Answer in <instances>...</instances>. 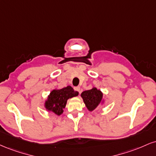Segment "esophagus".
<instances>
[{
  "label": "esophagus",
  "instance_id": "34e87169",
  "mask_svg": "<svg viewBox=\"0 0 156 156\" xmlns=\"http://www.w3.org/2000/svg\"><path fill=\"white\" fill-rule=\"evenodd\" d=\"M75 90L76 91H77V92H78V93H79V94H80V87H75Z\"/></svg>",
  "mask_w": 156,
  "mask_h": 156
}]
</instances>
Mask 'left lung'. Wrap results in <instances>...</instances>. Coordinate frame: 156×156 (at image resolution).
<instances>
[{"mask_svg": "<svg viewBox=\"0 0 156 156\" xmlns=\"http://www.w3.org/2000/svg\"><path fill=\"white\" fill-rule=\"evenodd\" d=\"M89 112H92L103 103V93L95 87L84 91L80 94Z\"/></svg>", "mask_w": 156, "mask_h": 156, "instance_id": "1", "label": "left lung"}]
</instances>
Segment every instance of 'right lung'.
Here are the masks:
<instances>
[{"label":"right lung","instance_id":"right-lung-1","mask_svg":"<svg viewBox=\"0 0 156 156\" xmlns=\"http://www.w3.org/2000/svg\"><path fill=\"white\" fill-rule=\"evenodd\" d=\"M78 95V92L74 91L70 86L61 89H53L48 97L44 103V107L49 112L59 116L64 112L67 101L69 98Z\"/></svg>","mask_w":156,"mask_h":156}]
</instances>
